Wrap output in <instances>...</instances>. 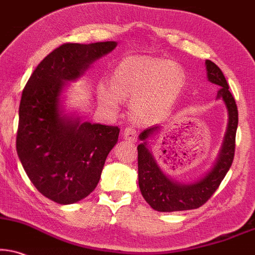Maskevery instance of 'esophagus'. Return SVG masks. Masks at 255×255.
<instances>
[{"label": "esophagus", "instance_id": "1", "mask_svg": "<svg viewBox=\"0 0 255 255\" xmlns=\"http://www.w3.org/2000/svg\"><path fill=\"white\" fill-rule=\"evenodd\" d=\"M124 138L128 141H131V142H135L137 138V131L134 127H127L124 130Z\"/></svg>", "mask_w": 255, "mask_h": 255}]
</instances>
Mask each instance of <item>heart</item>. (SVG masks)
<instances>
[{"label": "heart", "instance_id": "heart-1", "mask_svg": "<svg viewBox=\"0 0 255 255\" xmlns=\"http://www.w3.org/2000/svg\"><path fill=\"white\" fill-rule=\"evenodd\" d=\"M185 85V73L179 64L142 56L120 62L112 76V87H99V99L109 109H117L121 99H133L130 114L138 121L162 118Z\"/></svg>", "mask_w": 255, "mask_h": 255}]
</instances>
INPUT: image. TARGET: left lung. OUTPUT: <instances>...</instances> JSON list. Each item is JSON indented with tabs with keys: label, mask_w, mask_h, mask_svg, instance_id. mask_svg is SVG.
Segmentation results:
<instances>
[{
	"label": "left lung",
	"mask_w": 255,
	"mask_h": 255,
	"mask_svg": "<svg viewBox=\"0 0 255 255\" xmlns=\"http://www.w3.org/2000/svg\"><path fill=\"white\" fill-rule=\"evenodd\" d=\"M208 80L219 87L218 99L224 100L228 109V127L225 141L222 144L220 155L207 175L200 181L193 185H180L173 182L167 178L148 148L146 142L137 146V170H138V186L141 194L153 209L159 212H176L188 211L201 207L214 194L218 187L232 163H233L235 153V135L238 128V107L232 93L228 90L226 77L221 69L212 61H206ZM157 129V127L148 128L140 134V140L146 141Z\"/></svg>",
	"instance_id": "obj_1"
}]
</instances>
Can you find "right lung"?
I'll use <instances>...</instances> for the list:
<instances>
[{
	"instance_id": "obj_1",
	"label": "right lung",
	"mask_w": 255,
	"mask_h": 255,
	"mask_svg": "<svg viewBox=\"0 0 255 255\" xmlns=\"http://www.w3.org/2000/svg\"><path fill=\"white\" fill-rule=\"evenodd\" d=\"M115 47L114 41L61 44L41 61L22 92L16 150L37 191L57 204H73L94 191L120 133L118 126L61 118L60 94L64 82Z\"/></svg>"
}]
</instances>
